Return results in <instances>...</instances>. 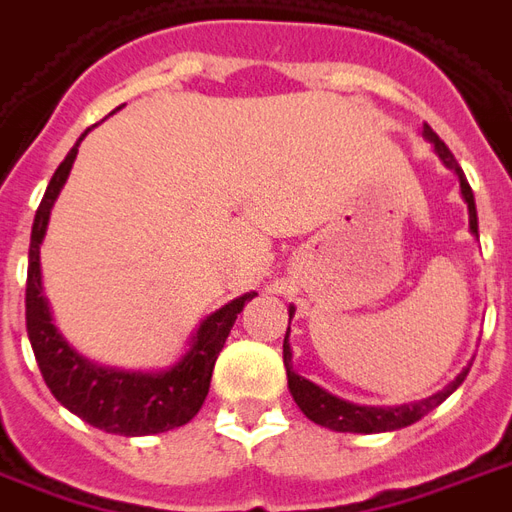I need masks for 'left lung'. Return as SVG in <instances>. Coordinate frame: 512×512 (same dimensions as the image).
Masks as SVG:
<instances>
[{
    "label": "left lung",
    "instance_id": "8db88e82",
    "mask_svg": "<svg viewBox=\"0 0 512 512\" xmlns=\"http://www.w3.org/2000/svg\"><path fill=\"white\" fill-rule=\"evenodd\" d=\"M426 132V138L434 143V149H437L439 160L445 162L450 170H456L458 184H461V195L467 200L469 208V230L478 236V208H475V195H472V187H469L467 176H464V170L458 168L456 157L450 154V149L439 140V135L431 130L429 124L423 127ZM295 309L290 306V320H293ZM287 333H290V325H287ZM287 333H285V369H287V388L293 393L295 404L301 407L306 418L314 420V423H320L325 429L333 431H352V434H377V431H396L404 429V426H412L415 420H420L423 415H429L434 407H439L442 401L448 399L450 393L456 391L458 385L464 382L469 372V363L464 372L458 374L456 380L450 382L448 388H442L439 393L429 396V399H420L412 401V404H401V407H361V404H350V401L336 399L328 391H323L320 385H314V382L304 380L301 374L293 372V350H290V344H287Z\"/></svg>",
    "mask_w": 512,
    "mask_h": 512
}]
</instances>
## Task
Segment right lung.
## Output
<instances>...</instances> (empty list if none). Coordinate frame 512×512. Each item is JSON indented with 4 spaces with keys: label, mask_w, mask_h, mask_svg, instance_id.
<instances>
[{
    "label": "right lung",
    "mask_w": 512,
    "mask_h": 512,
    "mask_svg": "<svg viewBox=\"0 0 512 512\" xmlns=\"http://www.w3.org/2000/svg\"><path fill=\"white\" fill-rule=\"evenodd\" d=\"M89 132V130H86ZM83 132L64 162L56 168L54 179L45 189L40 208L34 214L32 241H29V271H26V331L32 342L34 358L43 372L45 385L51 388L56 401L75 412L78 418L92 423L108 434L143 437L160 431L179 429L198 415L208 396L211 372L217 355L225 347V339L246 301L257 293H246L225 304L219 312L208 314L192 336L187 355L165 372H119L86 361L83 355L64 342L56 331L54 314L43 295V274H40V244H43L54 200L59 198L64 181L73 170L75 154Z\"/></svg>",
    "instance_id": "obj_1"
}]
</instances>
